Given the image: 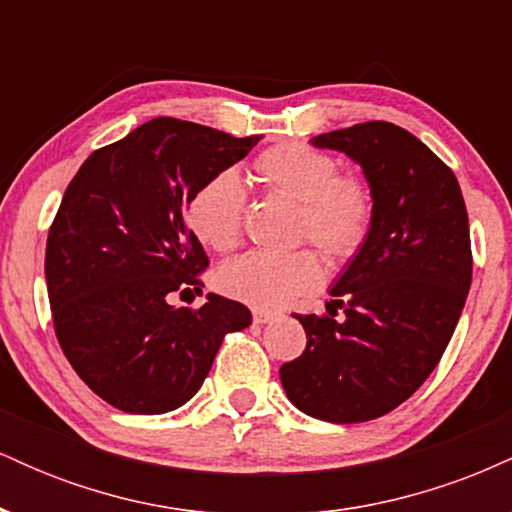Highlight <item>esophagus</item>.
I'll return each instance as SVG.
<instances>
[{
  "instance_id": "1",
  "label": "esophagus",
  "mask_w": 512,
  "mask_h": 512,
  "mask_svg": "<svg viewBox=\"0 0 512 512\" xmlns=\"http://www.w3.org/2000/svg\"><path fill=\"white\" fill-rule=\"evenodd\" d=\"M274 317H276L274 310H262V308L252 310V320H255L257 325H267V322H272Z\"/></svg>"
}]
</instances>
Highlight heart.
<instances>
[{"instance_id":"1","label":"heart","mask_w":512,"mask_h":512,"mask_svg":"<svg viewBox=\"0 0 512 512\" xmlns=\"http://www.w3.org/2000/svg\"><path fill=\"white\" fill-rule=\"evenodd\" d=\"M252 178L267 195L298 204L293 233L313 240L334 264L349 262L366 245L373 226V192L361 175L342 173L330 151L301 142L264 149L252 163ZM245 221V190L233 170L211 175L187 204V223L204 248L231 252ZM322 284L315 250L250 252L223 264L216 286L223 296L252 308H281Z\"/></svg>"}]
</instances>
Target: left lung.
<instances>
[{"instance_id":"obj_1","label":"left lung","mask_w":512,"mask_h":512,"mask_svg":"<svg viewBox=\"0 0 512 512\" xmlns=\"http://www.w3.org/2000/svg\"><path fill=\"white\" fill-rule=\"evenodd\" d=\"M313 144L363 168L375 214L327 315H296L308 344L279 378L303 414L358 424L397 409L438 366L472 284L469 219L455 173L407 129L373 120Z\"/></svg>"}]
</instances>
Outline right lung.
Returning <instances> with one entry per match:
<instances>
[{
    "label": "right lung",
    "mask_w": 512,
    "mask_h": 512,
    "mask_svg": "<svg viewBox=\"0 0 512 512\" xmlns=\"http://www.w3.org/2000/svg\"><path fill=\"white\" fill-rule=\"evenodd\" d=\"M262 137H231L156 117L86 158L69 182L45 248L57 342L84 383L127 414H166L195 397L228 332L252 322L243 303L202 291L209 257L185 209L211 175Z\"/></svg>",
    "instance_id": "add662e5"
}]
</instances>
